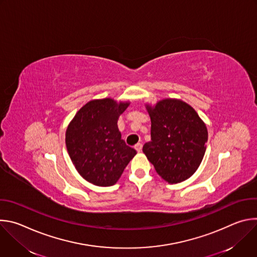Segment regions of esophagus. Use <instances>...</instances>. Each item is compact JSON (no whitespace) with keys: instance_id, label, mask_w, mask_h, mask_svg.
I'll return each mask as SVG.
<instances>
[{"instance_id":"esophagus-1","label":"esophagus","mask_w":257,"mask_h":257,"mask_svg":"<svg viewBox=\"0 0 257 257\" xmlns=\"http://www.w3.org/2000/svg\"><path fill=\"white\" fill-rule=\"evenodd\" d=\"M135 150H136L138 153H140V152L142 151V143H137V144L135 145Z\"/></svg>"}]
</instances>
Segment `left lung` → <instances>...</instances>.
Returning a JSON list of instances; mask_svg holds the SVG:
<instances>
[{"label":"left lung","instance_id":"8db88e82","mask_svg":"<svg viewBox=\"0 0 257 257\" xmlns=\"http://www.w3.org/2000/svg\"><path fill=\"white\" fill-rule=\"evenodd\" d=\"M148 111L152 140L143 153L157 173L171 184L191 177L199 167L207 141V129L194 108L179 99H163Z\"/></svg>","mask_w":257,"mask_h":257}]
</instances>
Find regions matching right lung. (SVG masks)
Segmentation results:
<instances>
[{"instance_id":"1","label":"right lung","mask_w":257,"mask_h":257,"mask_svg":"<svg viewBox=\"0 0 257 257\" xmlns=\"http://www.w3.org/2000/svg\"><path fill=\"white\" fill-rule=\"evenodd\" d=\"M129 102L111 98L87 102L66 131V146L78 173L96 186H112L137 154L121 138L119 116Z\"/></svg>"}]
</instances>
